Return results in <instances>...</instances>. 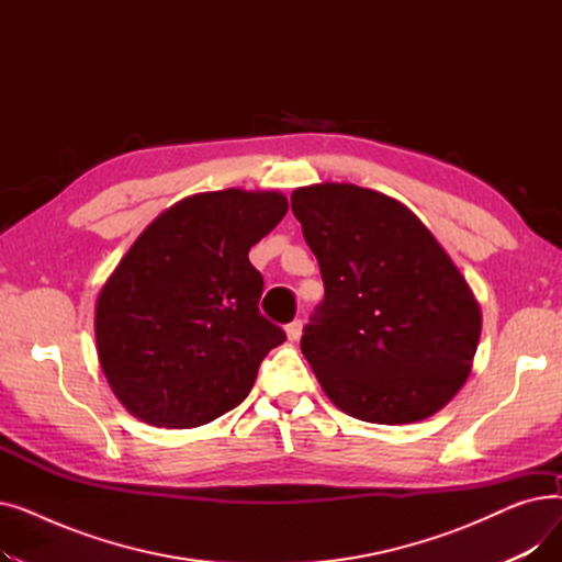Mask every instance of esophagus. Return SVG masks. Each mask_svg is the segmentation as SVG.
<instances>
[{
    "label": "esophagus",
    "instance_id": "obj_1",
    "mask_svg": "<svg viewBox=\"0 0 562 562\" xmlns=\"http://www.w3.org/2000/svg\"><path fill=\"white\" fill-rule=\"evenodd\" d=\"M284 333H286V339H289V341H299V339H301V333H303L301 321H291L289 326L284 328Z\"/></svg>",
    "mask_w": 562,
    "mask_h": 562
}]
</instances>
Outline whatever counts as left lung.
Instances as JSON below:
<instances>
[{"label":"left lung","mask_w":562,"mask_h":562,"mask_svg":"<svg viewBox=\"0 0 562 562\" xmlns=\"http://www.w3.org/2000/svg\"><path fill=\"white\" fill-rule=\"evenodd\" d=\"M326 301L301 339L321 390L369 424L432 417L467 382L483 314L449 252L403 202L356 184L291 193Z\"/></svg>","instance_id":"obj_1"}]
</instances>
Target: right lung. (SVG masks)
<instances>
[{
  "instance_id": "add662e5",
  "label": "right lung",
  "mask_w": 562,
  "mask_h": 562,
  "mask_svg": "<svg viewBox=\"0 0 562 562\" xmlns=\"http://www.w3.org/2000/svg\"><path fill=\"white\" fill-rule=\"evenodd\" d=\"M286 210L280 191H206L138 234L95 303L98 360L130 415L195 428L250 394L284 333L259 314L248 252Z\"/></svg>"
}]
</instances>
